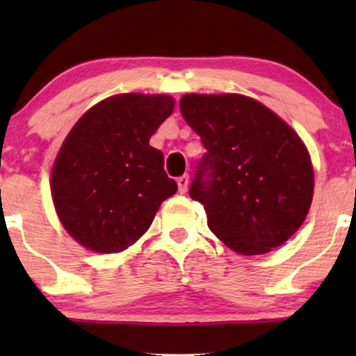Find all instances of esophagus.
Masks as SVG:
<instances>
[{
  "instance_id": "34e87169",
  "label": "esophagus",
  "mask_w": 356,
  "mask_h": 356,
  "mask_svg": "<svg viewBox=\"0 0 356 356\" xmlns=\"http://www.w3.org/2000/svg\"><path fill=\"white\" fill-rule=\"evenodd\" d=\"M177 183H178V191L181 193V194L186 193L188 184H189V177H188V175H183V177H179L177 179Z\"/></svg>"
}]
</instances>
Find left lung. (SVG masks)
I'll return each instance as SVG.
<instances>
[{
	"mask_svg": "<svg viewBox=\"0 0 356 356\" xmlns=\"http://www.w3.org/2000/svg\"><path fill=\"white\" fill-rule=\"evenodd\" d=\"M179 110L207 150L189 196L206 209L209 228L245 256L284 245L313 201V165L300 136L240 94H186Z\"/></svg>",
	"mask_w": 356,
	"mask_h": 356,
	"instance_id": "left-lung-1",
	"label": "left lung"
}]
</instances>
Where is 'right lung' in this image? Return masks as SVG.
<instances>
[{
    "mask_svg": "<svg viewBox=\"0 0 356 356\" xmlns=\"http://www.w3.org/2000/svg\"><path fill=\"white\" fill-rule=\"evenodd\" d=\"M170 95L120 94L81 116L51 170L63 227L95 252H120L149 230L160 204L177 193L150 136L172 115Z\"/></svg>",
    "mask_w": 356,
    "mask_h": 356,
    "instance_id": "1",
    "label": "right lung"
}]
</instances>
